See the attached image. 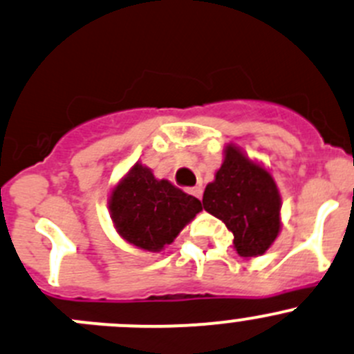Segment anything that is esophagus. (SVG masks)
Instances as JSON below:
<instances>
[{
	"label": "esophagus",
	"instance_id": "obj_1",
	"mask_svg": "<svg viewBox=\"0 0 354 354\" xmlns=\"http://www.w3.org/2000/svg\"><path fill=\"white\" fill-rule=\"evenodd\" d=\"M188 192H190V194L194 195V197H197V198H201V197H202V188H201V187L188 188Z\"/></svg>",
	"mask_w": 354,
	"mask_h": 354
}]
</instances>
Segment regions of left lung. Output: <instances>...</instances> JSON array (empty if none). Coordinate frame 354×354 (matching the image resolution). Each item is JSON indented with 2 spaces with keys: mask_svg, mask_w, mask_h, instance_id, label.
<instances>
[{
  "mask_svg": "<svg viewBox=\"0 0 354 354\" xmlns=\"http://www.w3.org/2000/svg\"><path fill=\"white\" fill-rule=\"evenodd\" d=\"M202 204L233 233L239 256H263L279 236L282 198L275 180L232 143L214 181L205 187Z\"/></svg>",
  "mask_w": 354,
  "mask_h": 354,
  "instance_id": "left-lung-1",
  "label": "left lung"
}]
</instances>
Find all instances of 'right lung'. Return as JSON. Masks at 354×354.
<instances>
[{
    "label": "right lung",
    "instance_id": "right-lung-1",
    "mask_svg": "<svg viewBox=\"0 0 354 354\" xmlns=\"http://www.w3.org/2000/svg\"><path fill=\"white\" fill-rule=\"evenodd\" d=\"M109 209L126 242L136 249L160 252L202 211V204L136 162L112 190Z\"/></svg>",
    "mask_w": 354,
    "mask_h": 354
}]
</instances>
